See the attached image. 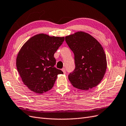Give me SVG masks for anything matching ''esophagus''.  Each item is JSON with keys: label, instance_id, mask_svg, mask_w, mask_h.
Here are the masks:
<instances>
[{"label": "esophagus", "instance_id": "1", "mask_svg": "<svg viewBox=\"0 0 126 126\" xmlns=\"http://www.w3.org/2000/svg\"><path fill=\"white\" fill-rule=\"evenodd\" d=\"M62 70L63 71V74H66V69H65V68H63Z\"/></svg>", "mask_w": 126, "mask_h": 126}]
</instances>
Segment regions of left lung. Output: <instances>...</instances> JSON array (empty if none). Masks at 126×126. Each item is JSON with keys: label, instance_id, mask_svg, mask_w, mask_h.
<instances>
[{"label": "left lung", "instance_id": "8db88e82", "mask_svg": "<svg viewBox=\"0 0 126 126\" xmlns=\"http://www.w3.org/2000/svg\"><path fill=\"white\" fill-rule=\"evenodd\" d=\"M65 41L74 54L75 68L68 75L71 84L82 90L96 86L107 69L102 47L92 36L81 31L66 36Z\"/></svg>", "mask_w": 126, "mask_h": 126}]
</instances>
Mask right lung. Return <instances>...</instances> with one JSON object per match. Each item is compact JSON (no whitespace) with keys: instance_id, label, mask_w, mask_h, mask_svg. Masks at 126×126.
<instances>
[{"instance_id":"add662e5","label":"right lung","mask_w":126,"mask_h":126,"mask_svg":"<svg viewBox=\"0 0 126 126\" xmlns=\"http://www.w3.org/2000/svg\"><path fill=\"white\" fill-rule=\"evenodd\" d=\"M64 40V37L46 34L34 35L21 47L16 58V67L23 82L38 94L51 89L58 74L63 71L55 67L54 54Z\"/></svg>"}]
</instances>
